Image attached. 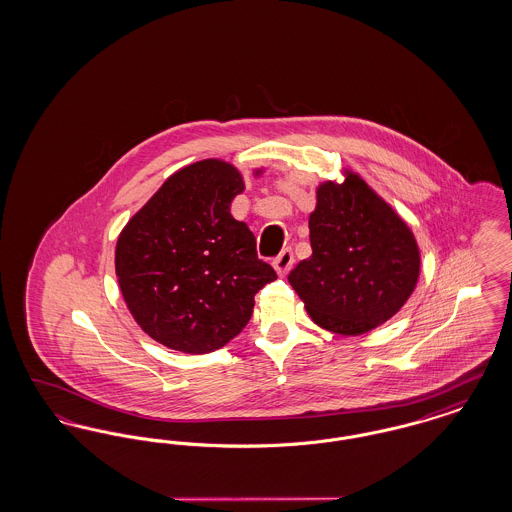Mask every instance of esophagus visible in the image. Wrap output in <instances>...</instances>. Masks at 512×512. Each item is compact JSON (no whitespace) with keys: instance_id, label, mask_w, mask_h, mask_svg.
I'll list each match as a JSON object with an SVG mask.
<instances>
[{"instance_id":"esophagus-1","label":"esophagus","mask_w":512,"mask_h":512,"mask_svg":"<svg viewBox=\"0 0 512 512\" xmlns=\"http://www.w3.org/2000/svg\"><path fill=\"white\" fill-rule=\"evenodd\" d=\"M293 263H295V259H293L292 249H284V251L274 259L272 267H274V270H276L280 276H284V274H288V272L292 270Z\"/></svg>"}]
</instances>
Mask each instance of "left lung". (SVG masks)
<instances>
[{
	"label": "left lung",
	"mask_w": 512,
	"mask_h": 512,
	"mask_svg": "<svg viewBox=\"0 0 512 512\" xmlns=\"http://www.w3.org/2000/svg\"><path fill=\"white\" fill-rule=\"evenodd\" d=\"M317 186L309 217L313 255L288 276L311 320L340 336L388 322L413 295L420 247L411 226L359 172Z\"/></svg>",
	"instance_id": "obj_1"
}]
</instances>
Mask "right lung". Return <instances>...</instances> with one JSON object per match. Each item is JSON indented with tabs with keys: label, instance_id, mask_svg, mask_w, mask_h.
<instances>
[{
	"label": "right lung",
	"instance_id": "1",
	"mask_svg": "<svg viewBox=\"0 0 512 512\" xmlns=\"http://www.w3.org/2000/svg\"><path fill=\"white\" fill-rule=\"evenodd\" d=\"M251 172L259 178L265 167ZM244 190L232 163L195 161L171 174L122 228L119 288L151 340L190 355L220 349L244 330L255 293L276 280L257 259L249 226L230 213Z\"/></svg>",
	"mask_w": 512,
	"mask_h": 512
}]
</instances>
